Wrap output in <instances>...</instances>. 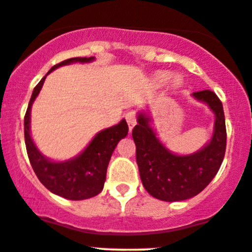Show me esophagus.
Masks as SVG:
<instances>
[{"label":"esophagus","instance_id":"1","mask_svg":"<svg viewBox=\"0 0 252 252\" xmlns=\"http://www.w3.org/2000/svg\"><path fill=\"white\" fill-rule=\"evenodd\" d=\"M125 119L127 121V124H128V127H129V131H132V128H133L134 125L137 124V116H136V111H128V113L125 115Z\"/></svg>","mask_w":252,"mask_h":252}]
</instances>
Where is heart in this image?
<instances>
[{
  "instance_id": "1",
  "label": "heart",
  "mask_w": 252,
  "mask_h": 252,
  "mask_svg": "<svg viewBox=\"0 0 252 252\" xmlns=\"http://www.w3.org/2000/svg\"><path fill=\"white\" fill-rule=\"evenodd\" d=\"M168 77H170V74H168V72H160V74L157 75V81L159 82V84H162V82H165ZM173 82H175L176 85H178L180 84V79H175Z\"/></svg>"
}]
</instances>
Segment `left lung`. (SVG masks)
I'll return each instance as SVG.
<instances>
[{
  "label": "left lung",
  "mask_w": 252,
  "mask_h": 252,
  "mask_svg": "<svg viewBox=\"0 0 252 252\" xmlns=\"http://www.w3.org/2000/svg\"><path fill=\"white\" fill-rule=\"evenodd\" d=\"M193 95L207 103L216 115L212 139L200 152L187 157L170 153L157 138L143 114L132 129L142 183L159 200L181 201L198 195L214 180L224 158L227 131L222 102L210 90L194 92Z\"/></svg>",
  "instance_id": "1"
}]
</instances>
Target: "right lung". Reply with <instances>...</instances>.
Returning <instances> with one entry per match:
<instances>
[{"label": "right lung", "instance_id": "1", "mask_svg": "<svg viewBox=\"0 0 252 252\" xmlns=\"http://www.w3.org/2000/svg\"><path fill=\"white\" fill-rule=\"evenodd\" d=\"M93 59L94 57H90V58L76 57V58L66 59V61L54 65L49 70L48 74L58 66L66 65V64L74 63V62L85 63V62H91ZM45 79L46 76L42 77V80L33 88L24 118L25 145H27L30 164L40 182L52 193L69 199V200H84V199L92 198L102 191L105 182L109 160H110L111 154L119 141L126 137L127 132H128V126H127L126 121L123 120L118 125L103 129L93 138V141L88 144L82 154L70 161H49L48 159L41 155L37 148L35 147L30 137L29 129L31 104L40 92Z\"/></svg>", "mask_w": 252, "mask_h": 252}]
</instances>
